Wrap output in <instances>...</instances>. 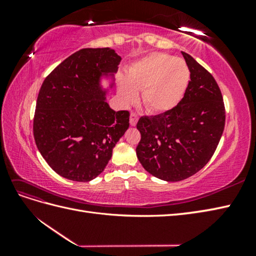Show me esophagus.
Listing matches in <instances>:
<instances>
[{"mask_svg":"<svg viewBox=\"0 0 256 256\" xmlns=\"http://www.w3.org/2000/svg\"><path fill=\"white\" fill-rule=\"evenodd\" d=\"M138 121V113L131 112V116H130V123H131L132 126H134V125H136Z\"/></svg>","mask_w":256,"mask_h":256,"instance_id":"1","label":"esophagus"}]
</instances>
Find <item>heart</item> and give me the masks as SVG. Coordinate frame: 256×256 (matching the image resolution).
Returning <instances> with one entry per match:
<instances>
[{"label": "heart", "instance_id": "1", "mask_svg": "<svg viewBox=\"0 0 256 256\" xmlns=\"http://www.w3.org/2000/svg\"><path fill=\"white\" fill-rule=\"evenodd\" d=\"M190 80V70L180 58L162 52L150 54L128 69L126 79L118 78V94L125 102H132L136 91L152 112H166L182 101Z\"/></svg>", "mask_w": 256, "mask_h": 256}]
</instances>
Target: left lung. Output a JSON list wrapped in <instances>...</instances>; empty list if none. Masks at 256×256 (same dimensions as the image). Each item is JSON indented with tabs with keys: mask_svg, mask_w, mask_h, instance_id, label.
Returning a JSON list of instances; mask_svg holds the SVG:
<instances>
[{
	"mask_svg": "<svg viewBox=\"0 0 256 256\" xmlns=\"http://www.w3.org/2000/svg\"><path fill=\"white\" fill-rule=\"evenodd\" d=\"M190 80L182 101L170 111L142 116L136 124L140 164L152 175L179 182L198 172L216 150L226 124L221 91L212 74L182 52Z\"/></svg>",
	"mask_w": 256,
	"mask_h": 256,
	"instance_id": "left-lung-1",
	"label": "left lung"
}]
</instances>
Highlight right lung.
Wrapping results in <instances>:
<instances>
[{"mask_svg":"<svg viewBox=\"0 0 256 256\" xmlns=\"http://www.w3.org/2000/svg\"><path fill=\"white\" fill-rule=\"evenodd\" d=\"M121 57L110 48H84L47 76L32 123L38 150L58 175L90 182L104 170L112 150L130 125V112L108 106L102 74L118 70Z\"/></svg>","mask_w":256,"mask_h":256,"instance_id":"add662e5","label":"right lung"}]
</instances>
